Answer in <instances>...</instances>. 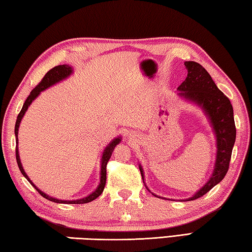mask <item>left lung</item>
Segmentation results:
<instances>
[{
	"mask_svg": "<svg viewBox=\"0 0 252 252\" xmlns=\"http://www.w3.org/2000/svg\"><path fill=\"white\" fill-rule=\"evenodd\" d=\"M185 66L188 74L186 79L178 87V94L204 109L217 138V156L214 173L205 186L187 199L195 200L208 192L226 176L236 140V125L230 100L217 87L209 73L200 64L192 61L185 62ZM139 169L144 182V171L140 165Z\"/></svg>",
	"mask_w": 252,
	"mask_h": 252,
	"instance_id": "1",
	"label": "left lung"
}]
</instances>
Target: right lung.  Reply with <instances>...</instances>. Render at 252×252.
Here are the masks:
<instances>
[{"label":"right lung","instance_id":"right-lung-1","mask_svg":"<svg viewBox=\"0 0 252 252\" xmlns=\"http://www.w3.org/2000/svg\"><path fill=\"white\" fill-rule=\"evenodd\" d=\"M73 73V69L70 67L69 65H57L55 67H53L52 69L48 70V72L45 74V76L42 78V81L38 83V85L34 88V90L31 92V94L29 95L28 98H26L25 103L23 105V107H22L20 114L17 115V119H16V124H15V129H14V133H15V137H16V143H19V139H17V134H19V127H20V123L22 121V118H23L24 114L26 110H28L29 106L32 104V101L36 98V97L39 95V93L45 91L46 88L51 87L52 85H54V84L59 83L61 81H63L66 77H68L70 74ZM121 137L118 138H115L114 140H112V143H109L107 146H106L105 151L103 153V157H101V166H100V183L98 185V187L96 188L95 191H93L90 196H87L85 198H82V199H77V200H60V199H56V198H53L50 197L48 195H46L45 192H43L39 190V189L35 186V185L32 183V180L29 178V176L26 175V173L23 169V167H22L21 164V159H20V155H19V148H17V145H16V148H15V153H16V161H17V165H19V168L21 170L22 175L24 176V177L29 180L30 184L32 185V186L36 189V190L39 192V195L43 196L44 198H46L47 200H51V201H54V202H59V204H87V202L93 201L94 199H96L97 197L99 195H101V192H103L104 188H105V184H106V166H107V162L109 160L110 156H112V154L114 152V148L116 147V145L119 144L121 142Z\"/></svg>","mask_w":252,"mask_h":252}]
</instances>
